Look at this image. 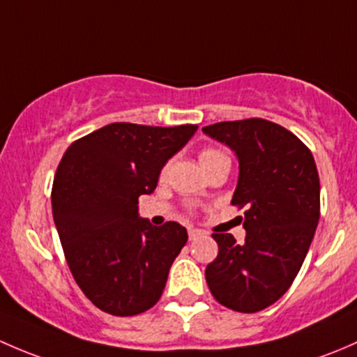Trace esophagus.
<instances>
[{
  "mask_svg": "<svg viewBox=\"0 0 357 357\" xmlns=\"http://www.w3.org/2000/svg\"><path fill=\"white\" fill-rule=\"evenodd\" d=\"M204 232H201V230L197 229H189V241H197L199 237H203Z\"/></svg>",
  "mask_w": 357,
  "mask_h": 357,
  "instance_id": "34e87169",
  "label": "esophagus"
}]
</instances>
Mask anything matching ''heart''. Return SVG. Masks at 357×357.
Listing matches in <instances>:
<instances>
[{
  "instance_id": "b5f03b06",
  "label": "heart",
  "mask_w": 357,
  "mask_h": 357,
  "mask_svg": "<svg viewBox=\"0 0 357 357\" xmlns=\"http://www.w3.org/2000/svg\"><path fill=\"white\" fill-rule=\"evenodd\" d=\"M223 160H229V156H227V154L223 153L222 149L204 148L203 151L199 153V161H201V165H203L204 170H208L209 167H213V165L218 163V161H223ZM168 167H170V163L163 165V168H161V172H160L161 177H165V175H167Z\"/></svg>"
}]
</instances>
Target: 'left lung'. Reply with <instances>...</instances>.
I'll use <instances>...</instances> for the list:
<instances>
[{"label": "left lung", "mask_w": 357, "mask_h": 357, "mask_svg": "<svg viewBox=\"0 0 357 357\" xmlns=\"http://www.w3.org/2000/svg\"><path fill=\"white\" fill-rule=\"evenodd\" d=\"M204 134L238 158L232 204L244 211L245 241L215 232L218 256L206 282L222 306L258 313L277 303L299 273L319 220V177L310 148L263 119L220 122Z\"/></svg>", "instance_id": "left-lung-1"}]
</instances>
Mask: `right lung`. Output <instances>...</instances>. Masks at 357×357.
<instances>
[{
	"label": "right lung",
	"mask_w": 357,
	"mask_h": 357,
	"mask_svg": "<svg viewBox=\"0 0 357 357\" xmlns=\"http://www.w3.org/2000/svg\"><path fill=\"white\" fill-rule=\"evenodd\" d=\"M196 130L109 123L61 158L51 190L54 225L77 285L105 313L141 314L160 301L187 230L139 218V196L156 189L163 165Z\"/></svg>",
	"instance_id": "add662e5"
}]
</instances>
